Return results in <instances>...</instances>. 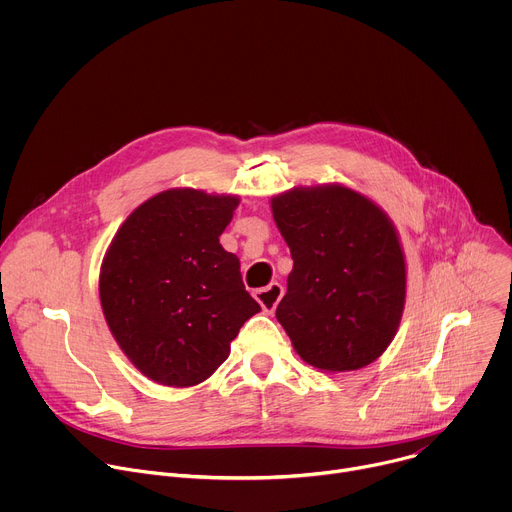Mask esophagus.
<instances>
[{
    "label": "esophagus",
    "mask_w": 512,
    "mask_h": 512,
    "mask_svg": "<svg viewBox=\"0 0 512 512\" xmlns=\"http://www.w3.org/2000/svg\"><path fill=\"white\" fill-rule=\"evenodd\" d=\"M281 296H283V287L277 281H273L267 287H261V289L255 291V300L261 304V308L265 312H275Z\"/></svg>",
    "instance_id": "obj_1"
}]
</instances>
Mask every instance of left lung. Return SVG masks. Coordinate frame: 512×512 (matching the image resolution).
Listing matches in <instances>:
<instances>
[{
	"mask_svg": "<svg viewBox=\"0 0 512 512\" xmlns=\"http://www.w3.org/2000/svg\"><path fill=\"white\" fill-rule=\"evenodd\" d=\"M294 269L275 316L296 352L330 373L377 360L405 306V257L389 216L367 196L326 184L271 198Z\"/></svg>",
	"mask_w": 512,
	"mask_h": 512,
	"instance_id": "left-lung-1",
	"label": "left lung"
}]
</instances>
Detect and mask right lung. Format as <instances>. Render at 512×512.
Here are the masks:
<instances>
[{
  "label": "right lung",
  "instance_id": "1",
  "mask_svg": "<svg viewBox=\"0 0 512 512\" xmlns=\"http://www.w3.org/2000/svg\"><path fill=\"white\" fill-rule=\"evenodd\" d=\"M237 196L172 188L137 206L101 265L105 320L145 377L166 387L208 379L261 308L241 263L218 243Z\"/></svg>",
  "mask_w": 512,
  "mask_h": 512
}]
</instances>
